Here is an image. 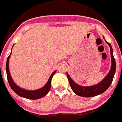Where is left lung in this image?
I'll return each instance as SVG.
<instances>
[{"label":"left lung","mask_w":122,"mask_h":122,"mask_svg":"<svg viewBox=\"0 0 122 122\" xmlns=\"http://www.w3.org/2000/svg\"><path fill=\"white\" fill-rule=\"evenodd\" d=\"M104 38V37H103ZM105 41L109 46L110 50H111V68L109 72L107 75L103 79V80L98 84L92 86H86V87H82L79 85H77L76 83L74 82L72 79L70 77L67 73L68 79L69 83L71 86V88L74 92V93L77 95L78 96H81L82 97H95L106 91L108 89L109 86L111 84L112 82L113 78H114V74L116 73V60L114 57L113 55V50L111 44L105 40Z\"/></svg>","instance_id":"1"}]
</instances>
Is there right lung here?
<instances>
[{
    "mask_svg": "<svg viewBox=\"0 0 122 122\" xmlns=\"http://www.w3.org/2000/svg\"><path fill=\"white\" fill-rule=\"evenodd\" d=\"M11 54V52L10 53V56L7 58L6 63V76H7V79L9 83L10 86L12 89V90L15 92V93L21 97L25 98L27 99H30V100H36L41 98L43 97L45 95L48 94L49 91L50 90L51 87V79L53 77V75L56 73V71H54L53 73H52L50 76L49 80L48 81L47 83L43 87H42L41 89H38L35 90H27L25 89L20 88L19 86H17L16 84L13 82L12 78L11 77L10 73L9 71V59L10 57V56Z\"/></svg>",
    "mask_w": 122,
    "mask_h": 122,
    "instance_id": "1",
    "label": "right lung"
}]
</instances>
